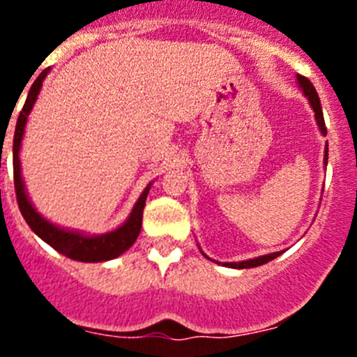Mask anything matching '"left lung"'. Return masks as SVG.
Here are the masks:
<instances>
[{"instance_id": "1", "label": "left lung", "mask_w": 357, "mask_h": 357, "mask_svg": "<svg viewBox=\"0 0 357 357\" xmlns=\"http://www.w3.org/2000/svg\"><path fill=\"white\" fill-rule=\"evenodd\" d=\"M296 80H298V85L302 87V91H304V94L307 96L309 103H311V107H313L314 110V118H317V123L318 127H320L321 134L327 135V128H326V121H324V112H321V105H320V98H318L317 94V89L313 87V84L307 80L305 77H302V75H296ZM329 151V148H326V164H327V153ZM282 254V252H275V254H268V255H261V257H255V259H248V261H241V263H227L225 266H230V268H254V266H261V264L268 263V261L275 259V257H279V255Z\"/></svg>"}]
</instances>
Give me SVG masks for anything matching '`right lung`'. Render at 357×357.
<instances>
[{
	"instance_id": "add662e5",
	"label": "right lung",
	"mask_w": 357,
	"mask_h": 357,
	"mask_svg": "<svg viewBox=\"0 0 357 357\" xmlns=\"http://www.w3.org/2000/svg\"><path fill=\"white\" fill-rule=\"evenodd\" d=\"M50 69H44L40 73L37 80L31 84L30 93L26 96L23 110L19 114L17 123H15V132H14V188H15V198H17V206L30 229L39 236L40 239L48 243L50 247L55 248L56 252L64 254L66 257L73 261H82V263H102V261L114 259L118 255L134 245L141 232V223H143V209L144 202H146L148 191L150 185L143 191L139 197L135 207L132 209V214L128 220L123 223L119 229L114 232L103 236H82L78 232H69V230H62L55 227L53 223L46 222L39 213H37L31 204L28 202L26 193H24L23 178H21V166H19V148H21V139L24 134V125H26V118L30 114L31 107L36 103L37 94H39L40 87H43L44 77L48 75Z\"/></svg>"
}]
</instances>
